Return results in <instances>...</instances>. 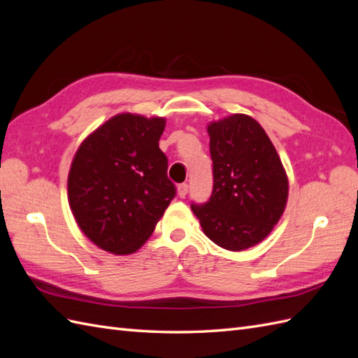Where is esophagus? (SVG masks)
Instances as JSON below:
<instances>
[{
    "label": "esophagus",
    "mask_w": 358,
    "mask_h": 358,
    "mask_svg": "<svg viewBox=\"0 0 358 358\" xmlns=\"http://www.w3.org/2000/svg\"><path fill=\"white\" fill-rule=\"evenodd\" d=\"M187 194H188V185H187V183H180V185H178V196L180 199H185Z\"/></svg>",
    "instance_id": "esophagus-1"
}]
</instances>
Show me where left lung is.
Wrapping results in <instances>:
<instances>
[{"label":"left lung","instance_id":"left-lung-1","mask_svg":"<svg viewBox=\"0 0 358 358\" xmlns=\"http://www.w3.org/2000/svg\"><path fill=\"white\" fill-rule=\"evenodd\" d=\"M213 161L210 200L191 209L204 234L227 251L263 242L282 216L288 176L273 143L254 117L234 113L208 125Z\"/></svg>","mask_w":358,"mask_h":358}]
</instances>
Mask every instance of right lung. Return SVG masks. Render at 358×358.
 Here are the masks:
<instances>
[{"instance_id": "1", "label": "right lung", "mask_w": 358, "mask_h": 358, "mask_svg": "<svg viewBox=\"0 0 358 358\" xmlns=\"http://www.w3.org/2000/svg\"><path fill=\"white\" fill-rule=\"evenodd\" d=\"M166 117L112 116L86 137L71 161L67 189L82 233L115 255L145 245L176 194L159 149Z\"/></svg>"}]
</instances>
